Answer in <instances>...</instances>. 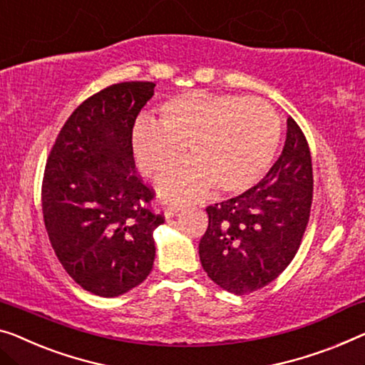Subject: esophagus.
Returning <instances> with one entry per match:
<instances>
[{"mask_svg":"<svg viewBox=\"0 0 365 365\" xmlns=\"http://www.w3.org/2000/svg\"><path fill=\"white\" fill-rule=\"evenodd\" d=\"M180 210H182V206H177V205H168L167 208L164 210V215H165V217H172V216H175Z\"/></svg>","mask_w":365,"mask_h":365,"instance_id":"esophagus-1","label":"esophagus"}]
</instances>
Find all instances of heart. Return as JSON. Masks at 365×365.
Instances as JSON below:
<instances>
[{
	"mask_svg": "<svg viewBox=\"0 0 365 365\" xmlns=\"http://www.w3.org/2000/svg\"><path fill=\"white\" fill-rule=\"evenodd\" d=\"M280 138V119L269 103L195 90L162 103L159 124L138 119L130 149L139 172L159 178L182 160L188 148L190 164L159 182L162 197L197 200L211 190L236 197L264 180Z\"/></svg>",
	"mask_w": 365,
	"mask_h": 365,
	"instance_id": "heart-1",
	"label": "heart"
}]
</instances>
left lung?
Returning <instances> with one entry per match:
<instances>
[{"instance_id": "obj_1", "label": "left lung", "mask_w": 365, "mask_h": 365, "mask_svg": "<svg viewBox=\"0 0 365 365\" xmlns=\"http://www.w3.org/2000/svg\"><path fill=\"white\" fill-rule=\"evenodd\" d=\"M313 201L312 154L292 118L279 159L252 190L206 208L201 265L225 290L246 295L284 272L302 244Z\"/></svg>"}]
</instances>
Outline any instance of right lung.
<instances>
[{
	"mask_svg": "<svg viewBox=\"0 0 365 365\" xmlns=\"http://www.w3.org/2000/svg\"><path fill=\"white\" fill-rule=\"evenodd\" d=\"M152 81H124L85 100L58 133L42 180V213L67 274L98 297L148 279L155 259L154 190L134 165L130 133Z\"/></svg>",
	"mask_w": 365,
	"mask_h": 365,
	"instance_id": "add662e5",
	"label": "right lung"
}]
</instances>
